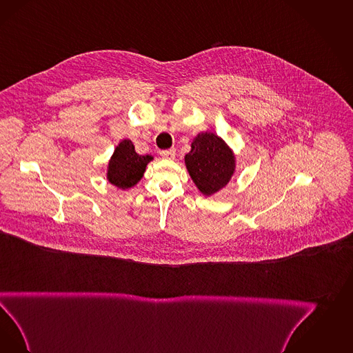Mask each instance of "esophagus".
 I'll use <instances>...</instances> for the list:
<instances>
[{
    "mask_svg": "<svg viewBox=\"0 0 353 353\" xmlns=\"http://www.w3.org/2000/svg\"><path fill=\"white\" fill-rule=\"evenodd\" d=\"M160 155L165 159H174V157H176V150L174 148L163 150V151H160Z\"/></svg>",
    "mask_w": 353,
    "mask_h": 353,
    "instance_id": "34e87169",
    "label": "esophagus"
}]
</instances>
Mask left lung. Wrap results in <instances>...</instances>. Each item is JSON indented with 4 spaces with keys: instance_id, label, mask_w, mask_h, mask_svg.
Wrapping results in <instances>:
<instances>
[{
    "instance_id": "1",
    "label": "left lung",
    "mask_w": 353,
    "mask_h": 353,
    "mask_svg": "<svg viewBox=\"0 0 353 353\" xmlns=\"http://www.w3.org/2000/svg\"><path fill=\"white\" fill-rule=\"evenodd\" d=\"M185 165L203 195H212L231 181L236 159L228 145L216 134L199 133L185 155Z\"/></svg>"
}]
</instances>
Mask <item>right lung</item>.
I'll list each match as a JSON object with an SVG mask.
<instances>
[{
  "label": "right lung",
  "instance_id": "right-lung-1",
  "mask_svg": "<svg viewBox=\"0 0 353 353\" xmlns=\"http://www.w3.org/2000/svg\"><path fill=\"white\" fill-rule=\"evenodd\" d=\"M151 155H138L130 139H123L108 163L107 180L119 189H130L143 177L147 164L152 160Z\"/></svg>",
  "mask_w": 353,
  "mask_h": 353
}]
</instances>
